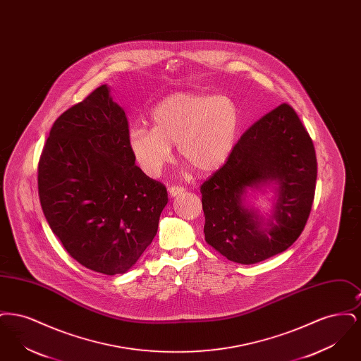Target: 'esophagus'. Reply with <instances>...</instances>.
Returning a JSON list of instances; mask_svg holds the SVG:
<instances>
[{"mask_svg":"<svg viewBox=\"0 0 361 361\" xmlns=\"http://www.w3.org/2000/svg\"><path fill=\"white\" fill-rule=\"evenodd\" d=\"M184 192V188L183 187H180V185H173L169 188V195H171V197H174V196H177V195H180V193H183Z\"/></svg>","mask_w":361,"mask_h":361,"instance_id":"1","label":"esophagus"}]
</instances>
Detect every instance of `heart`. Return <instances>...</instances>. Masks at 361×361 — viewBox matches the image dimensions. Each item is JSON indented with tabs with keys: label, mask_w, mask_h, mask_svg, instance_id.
Masks as SVG:
<instances>
[{
	"label": "heart",
	"mask_w": 361,
	"mask_h": 361,
	"mask_svg": "<svg viewBox=\"0 0 361 361\" xmlns=\"http://www.w3.org/2000/svg\"><path fill=\"white\" fill-rule=\"evenodd\" d=\"M238 126V111L227 97L180 92L155 105L152 130L134 127L127 140L137 166L149 177L159 176L172 161L174 145L183 161L207 174L224 166Z\"/></svg>",
	"instance_id": "heart-1"
}]
</instances>
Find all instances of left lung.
<instances>
[{"mask_svg": "<svg viewBox=\"0 0 361 361\" xmlns=\"http://www.w3.org/2000/svg\"><path fill=\"white\" fill-rule=\"evenodd\" d=\"M271 180L279 185V199L265 229L243 206V196ZM315 183L312 140L291 105L280 104L242 134L224 166L202 184L207 243L246 265L287 250L307 224Z\"/></svg>", "mask_w": 361, "mask_h": 361, "instance_id": "obj_1", "label": "left lung"}]
</instances>
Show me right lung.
I'll use <instances>...</instances> for the list:
<instances>
[{
  "label": "right lung",
  "mask_w": 361,
  "mask_h": 361,
  "mask_svg": "<svg viewBox=\"0 0 361 361\" xmlns=\"http://www.w3.org/2000/svg\"><path fill=\"white\" fill-rule=\"evenodd\" d=\"M128 121L99 86L52 124L39 159L43 214L70 257L90 271L127 272L153 242L164 184L135 165Z\"/></svg>",
  "instance_id": "add662e5"
}]
</instances>
